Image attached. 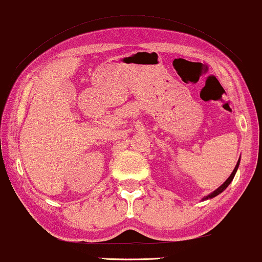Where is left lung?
I'll return each instance as SVG.
<instances>
[{
	"mask_svg": "<svg viewBox=\"0 0 262 262\" xmlns=\"http://www.w3.org/2000/svg\"><path fill=\"white\" fill-rule=\"evenodd\" d=\"M239 162H240V159L238 160V162H237V165H235V167H234V169H233V171L232 173H231V175L229 177V179L226 180V181L222 184V186L220 187V188H217V189L215 190V191H212L211 194H209L208 196H205L204 199H203V201L204 200H209V199H212V197H215V196H217V195H220L222 191H224L226 188H228V186L229 184L232 182V180H233V178H234V175H235V173H237V169H238V167H239Z\"/></svg>",
	"mask_w": 262,
	"mask_h": 262,
	"instance_id": "obj_1",
	"label": "left lung"
}]
</instances>
